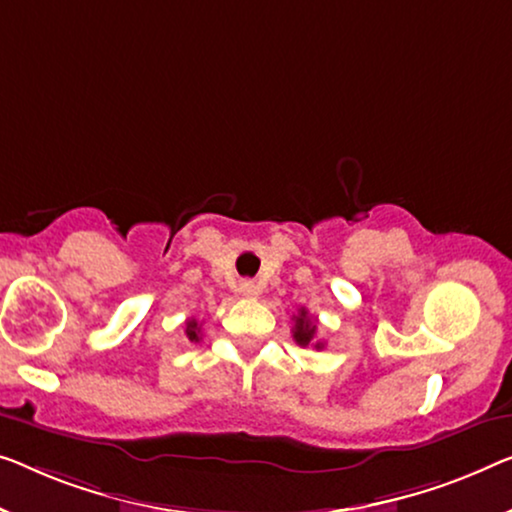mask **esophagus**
Masks as SVG:
<instances>
[{
	"instance_id": "esophagus-1",
	"label": "esophagus",
	"mask_w": 512,
	"mask_h": 512,
	"mask_svg": "<svg viewBox=\"0 0 512 512\" xmlns=\"http://www.w3.org/2000/svg\"><path fill=\"white\" fill-rule=\"evenodd\" d=\"M240 291L242 295H247V298H258V295H261V288H258L256 281H242Z\"/></svg>"
}]
</instances>
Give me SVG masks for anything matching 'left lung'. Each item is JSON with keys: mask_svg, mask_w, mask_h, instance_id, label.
Returning <instances> with one entry per match:
<instances>
[{"mask_svg": "<svg viewBox=\"0 0 512 512\" xmlns=\"http://www.w3.org/2000/svg\"><path fill=\"white\" fill-rule=\"evenodd\" d=\"M295 318V328H293V339L300 346H309L314 344V348H323V342H314L316 337V321L309 316L307 309H300Z\"/></svg>", "mask_w": 512, "mask_h": 512, "instance_id": "obj_1", "label": "left lung"}]
</instances>
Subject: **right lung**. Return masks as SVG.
Wrapping results in <instances>:
<instances>
[{
  "label": "right lung",
  "instance_id": "add662e5",
  "mask_svg": "<svg viewBox=\"0 0 512 512\" xmlns=\"http://www.w3.org/2000/svg\"><path fill=\"white\" fill-rule=\"evenodd\" d=\"M187 337L189 342H198L201 339V325H198L196 318H189L187 321Z\"/></svg>",
  "mask_w": 512,
  "mask_h": 512
}]
</instances>
